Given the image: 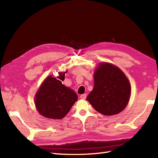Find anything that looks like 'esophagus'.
I'll return each instance as SVG.
<instances>
[{"label": "esophagus", "instance_id": "obj_1", "mask_svg": "<svg viewBox=\"0 0 158 158\" xmlns=\"http://www.w3.org/2000/svg\"><path fill=\"white\" fill-rule=\"evenodd\" d=\"M87 98V95L86 94H83V95H80V98L82 99H85Z\"/></svg>", "mask_w": 158, "mask_h": 158}]
</instances>
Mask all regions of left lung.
I'll list each match as a JSON object with an SVG mask.
<instances>
[{
	"mask_svg": "<svg viewBox=\"0 0 158 158\" xmlns=\"http://www.w3.org/2000/svg\"><path fill=\"white\" fill-rule=\"evenodd\" d=\"M131 87L118 67L102 63L95 71L94 87L87 98L95 110L106 115L122 111L128 103Z\"/></svg>",
	"mask_w": 158,
	"mask_h": 158,
	"instance_id": "left-lung-1",
	"label": "left lung"
}]
</instances>
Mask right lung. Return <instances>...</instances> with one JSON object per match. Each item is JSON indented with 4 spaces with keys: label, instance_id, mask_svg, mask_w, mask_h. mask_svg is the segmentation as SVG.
I'll use <instances>...</instances> for the list:
<instances>
[{
    "label": "right lung",
    "instance_id": "right-lung-1",
    "mask_svg": "<svg viewBox=\"0 0 158 158\" xmlns=\"http://www.w3.org/2000/svg\"><path fill=\"white\" fill-rule=\"evenodd\" d=\"M64 74L59 73L60 80L48 77L35 95V106L39 113L48 119H62L77 100L75 93L60 81L64 80Z\"/></svg>",
    "mask_w": 158,
    "mask_h": 158
}]
</instances>
